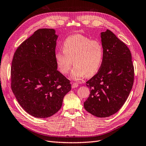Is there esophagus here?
Returning a JSON list of instances; mask_svg holds the SVG:
<instances>
[{
	"label": "esophagus",
	"mask_w": 146,
	"mask_h": 146,
	"mask_svg": "<svg viewBox=\"0 0 146 146\" xmlns=\"http://www.w3.org/2000/svg\"><path fill=\"white\" fill-rule=\"evenodd\" d=\"M78 85L77 83H73L72 84V88H76L78 87Z\"/></svg>",
	"instance_id": "1"
}]
</instances>
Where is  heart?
Here are the masks:
<instances>
[{
    "label": "heart",
    "instance_id": "heart-1",
    "mask_svg": "<svg viewBox=\"0 0 146 146\" xmlns=\"http://www.w3.org/2000/svg\"><path fill=\"white\" fill-rule=\"evenodd\" d=\"M63 50H56L54 58L59 71L67 74L72 65L70 77L79 80L86 75L94 76L100 69L104 59V47L98 41H92L82 35L70 36L64 41Z\"/></svg>",
    "mask_w": 146,
    "mask_h": 146
}]
</instances>
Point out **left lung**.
I'll return each mask as SVG.
<instances>
[{
	"label": "left lung",
	"instance_id": "obj_1",
	"mask_svg": "<svg viewBox=\"0 0 146 146\" xmlns=\"http://www.w3.org/2000/svg\"><path fill=\"white\" fill-rule=\"evenodd\" d=\"M104 47L102 64L95 76L86 82L90 94L84 102L88 112L107 117L124 104L134 82V67L130 50L112 32L101 33Z\"/></svg>",
	"mask_w": 146,
	"mask_h": 146
}]
</instances>
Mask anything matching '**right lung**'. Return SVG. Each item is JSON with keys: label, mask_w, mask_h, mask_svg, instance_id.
Instances as JSON below:
<instances>
[{"label": "right lung", "mask_w": 146, "mask_h": 146, "mask_svg": "<svg viewBox=\"0 0 146 146\" xmlns=\"http://www.w3.org/2000/svg\"><path fill=\"white\" fill-rule=\"evenodd\" d=\"M57 38L54 29H38L13 56L11 90L25 111L37 118L58 112L64 96L71 90L70 81L57 70L54 58Z\"/></svg>", "instance_id": "add662e5"}]
</instances>
